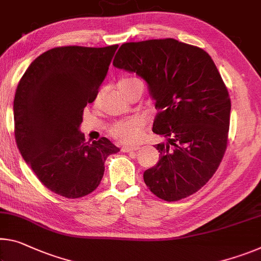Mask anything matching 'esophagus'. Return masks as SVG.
<instances>
[{
    "instance_id": "esophagus-1",
    "label": "esophagus",
    "mask_w": 261,
    "mask_h": 261,
    "mask_svg": "<svg viewBox=\"0 0 261 261\" xmlns=\"http://www.w3.org/2000/svg\"><path fill=\"white\" fill-rule=\"evenodd\" d=\"M139 150V146H123L122 151L123 152H134Z\"/></svg>"
}]
</instances>
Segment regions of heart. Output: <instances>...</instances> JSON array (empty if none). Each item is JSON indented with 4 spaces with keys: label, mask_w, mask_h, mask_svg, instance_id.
I'll return each mask as SVG.
<instances>
[{
    "label": "heart",
    "mask_w": 261,
    "mask_h": 261,
    "mask_svg": "<svg viewBox=\"0 0 261 261\" xmlns=\"http://www.w3.org/2000/svg\"><path fill=\"white\" fill-rule=\"evenodd\" d=\"M132 79L135 77L122 79L121 81H129L132 80ZM143 126V119L138 117H132L129 119H125V121H119L117 123H115L114 125L110 127V136L119 143L132 144L137 142Z\"/></svg>",
    "instance_id": "obj_1"
}]
</instances>
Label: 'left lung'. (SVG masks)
<instances>
[{"label": "left lung", "mask_w": 261, "mask_h": 261, "mask_svg": "<svg viewBox=\"0 0 261 261\" xmlns=\"http://www.w3.org/2000/svg\"><path fill=\"white\" fill-rule=\"evenodd\" d=\"M113 64L147 82L159 110L152 131L167 138L154 146L158 164L144 172L148 189L167 202L196 193L220 166L230 126L229 92L212 57L176 39H151L123 44Z\"/></svg>", "instance_id": "obj_1"}]
</instances>
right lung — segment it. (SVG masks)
<instances>
[{"label":"right lung","mask_w":261,"mask_h":261,"mask_svg":"<svg viewBox=\"0 0 261 261\" xmlns=\"http://www.w3.org/2000/svg\"><path fill=\"white\" fill-rule=\"evenodd\" d=\"M117 47L51 48L32 61L18 82L16 144L40 182L60 196L79 198L94 192L106 159L119 151L106 137L86 143L79 130Z\"/></svg>","instance_id":"add662e5"}]
</instances>
